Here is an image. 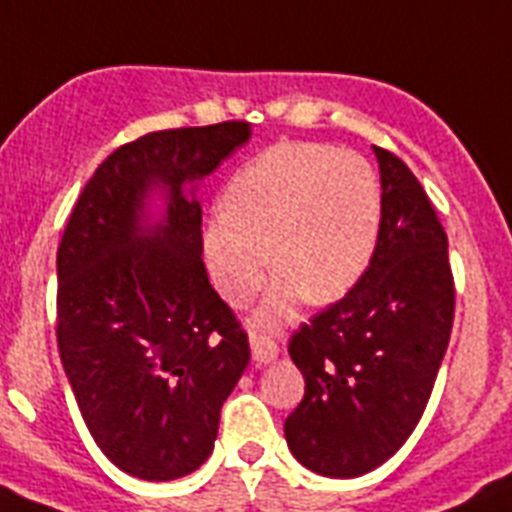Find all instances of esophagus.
<instances>
[{"mask_svg": "<svg viewBox=\"0 0 512 512\" xmlns=\"http://www.w3.org/2000/svg\"><path fill=\"white\" fill-rule=\"evenodd\" d=\"M250 345H252V358H255L257 366H268V363H273L275 358H278V345H275L270 337L252 335Z\"/></svg>", "mask_w": 512, "mask_h": 512, "instance_id": "34e87169", "label": "esophagus"}]
</instances>
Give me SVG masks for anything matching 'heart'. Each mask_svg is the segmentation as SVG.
I'll use <instances>...</instances> for the list:
<instances>
[{"instance_id": "1", "label": "heart", "mask_w": 512, "mask_h": 512, "mask_svg": "<svg viewBox=\"0 0 512 512\" xmlns=\"http://www.w3.org/2000/svg\"><path fill=\"white\" fill-rule=\"evenodd\" d=\"M379 229L381 188L366 159L327 144H278L231 177L224 211L203 226V252L221 296L237 306L262 288L270 255L278 278L255 314L270 327L304 296H345L366 273Z\"/></svg>"}]
</instances>
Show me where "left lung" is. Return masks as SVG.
<instances>
[{
	"mask_svg": "<svg viewBox=\"0 0 512 512\" xmlns=\"http://www.w3.org/2000/svg\"><path fill=\"white\" fill-rule=\"evenodd\" d=\"M379 242L361 281L293 332L304 399L286 443L306 469L350 479L391 459L420 422L453 327L448 237L410 167L373 146Z\"/></svg>",
	"mask_w": 512,
	"mask_h": 512,
	"instance_id": "left-lung-1",
	"label": "left lung"
}]
</instances>
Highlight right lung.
I'll return each mask as SVG.
<instances>
[{
  "mask_svg": "<svg viewBox=\"0 0 512 512\" xmlns=\"http://www.w3.org/2000/svg\"><path fill=\"white\" fill-rule=\"evenodd\" d=\"M250 123L146 133L84 185L56 255V337L92 438L115 466L170 482L211 456L247 332L208 283L198 182ZM165 201L154 220L153 195Z\"/></svg>",
  "mask_w": 512,
  "mask_h": 512,
  "instance_id": "add662e5",
  "label": "right lung"
}]
</instances>
